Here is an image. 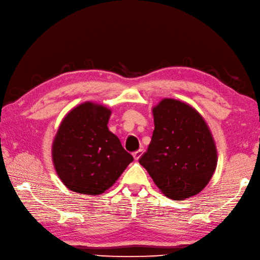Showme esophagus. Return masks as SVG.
<instances>
[{
  "label": "esophagus",
  "mask_w": 260,
  "mask_h": 260,
  "mask_svg": "<svg viewBox=\"0 0 260 260\" xmlns=\"http://www.w3.org/2000/svg\"><path fill=\"white\" fill-rule=\"evenodd\" d=\"M142 154H143V149H138L137 152L133 153V158H135L136 160H139V158L142 156Z\"/></svg>",
  "instance_id": "1"
}]
</instances>
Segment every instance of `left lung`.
Instances as JSON below:
<instances>
[{
    "mask_svg": "<svg viewBox=\"0 0 260 260\" xmlns=\"http://www.w3.org/2000/svg\"><path fill=\"white\" fill-rule=\"evenodd\" d=\"M155 129L139 162L169 199L199 194L217 167V148L206 121L192 106L164 99L153 107Z\"/></svg>",
    "mask_w": 260,
    "mask_h": 260,
    "instance_id": "1",
    "label": "left lung"
}]
</instances>
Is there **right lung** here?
I'll return each mask as SVG.
<instances>
[{
  "mask_svg": "<svg viewBox=\"0 0 260 260\" xmlns=\"http://www.w3.org/2000/svg\"><path fill=\"white\" fill-rule=\"evenodd\" d=\"M112 111L85 102L62 119L52 145V158L61 182L74 192L99 195L121 176L133 157L108 130Z\"/></svg>",
  "mask_w": 260,
  "mask_h": 260,
  "instance_id": "add662e5",
  "label": "right lung"
}]
</instances>
